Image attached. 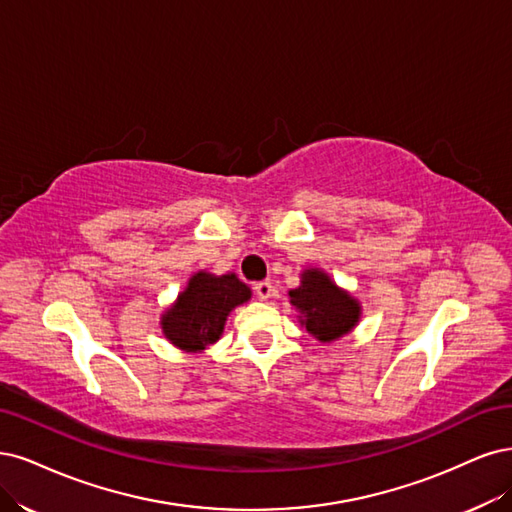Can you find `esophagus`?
Segmentation results:
<instances>
[{"instance_id": "obj_1", "label": "esophagus", "mask_w": 512, "mask_h": 512, "mask_svg": "<svg viewBox=\"0 0 512 512\" xmlns=\"http://www.w3.org/2000/svg\"><path fill=\"white\" fill-rule=\"evenodd\" d=\"M255 293H257V298L261 300V302H266L270 295H272V283L270 280H261V283H255Z\"/></svg>"}]
</instances>
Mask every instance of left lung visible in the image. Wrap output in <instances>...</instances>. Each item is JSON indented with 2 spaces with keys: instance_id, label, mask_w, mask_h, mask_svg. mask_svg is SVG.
<instances>
[{
  "instance_id": "8db88e82",
  "label": "left lung",
  "mask_w": 512,
  "mask_h": 512,
  "mask_svg": "<svg viewBox=\"0 0 512 512\" xmlns=\"http://www.w3.org/2000/svg\"><path fill=\"white\" fill-rule=\"evenodd\" d=\"M289 298L291 306L300 310L306 332L321 342L346 336L361 317L359 302L319 268L304 270L300 287L291 289Z\"/></svg>"
}]
</instances>
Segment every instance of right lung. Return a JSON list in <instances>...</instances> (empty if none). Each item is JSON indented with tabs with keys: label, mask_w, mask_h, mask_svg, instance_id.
<instances>
[{
	"label": "right lung",
	"mask_w": 512,
	"mask_h": 512,
	"mask_svg": "<svg viewBox=\"0 0 512 512\" xmlns=\"http://www.w3.org/2000/svg\"><path fill=\"white\" fill-rule=\"evenodd\" d=\"M249 300L251 289L236 274L197 272L161 315L163 336L180 351L202 353L221 338L229 312Z\"/></svg>",
	"instance_id": "right-lung-1"
}]
</instances>
